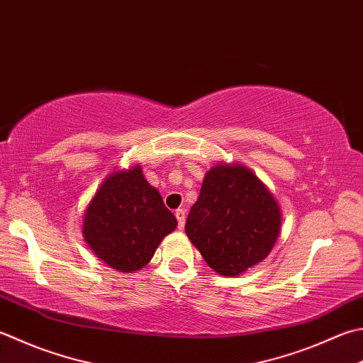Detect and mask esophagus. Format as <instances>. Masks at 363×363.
I'll return each mask as SVG.
<instances>
[{"label": "esophagus", "instance_id": "esophagus-1", "mask_svg": "<svg viewBox=\"0 0 363 363\" xmlns=\"http://www.w3.org/2000/svg\"><path fill=\"white\" fill-rule=\"evenodd\" d=\"M174 214H176V218H177V228L182 230L184 225H186V211L177 209Z\"/></svg>", "mask_w": 363, "mask_h": 363}]
</instances>
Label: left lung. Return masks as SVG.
I'll return each instance as SVG.
<instances>
[{"label": "left lung", "instance_id": "left-lung-1", "mask_svg": "<svg viewBox=\"0 0 363 363\" xmlns=\"http://www.w3.org/2000/svg\"><path fill=\"white\" fill-rule=\"evenodd\" d=\"M280 226L279 203L257 174L218 163L204 176L186 233L217 274L236 277L271 253Z\"/></svg>", "mask_w": 363, "mask_h": 363}]
</instances>
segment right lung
<instances>
[{
	"mask_svg": "<svg viewBox=\"0 0 363 363\" xmlns=\"http://www.w3.org/2000/svg\"><path fill=\"white\" fill-rule=\"evenodd\" d=\"M177 225L140 165L113 172L97 189L83 217V238L97 258L119 272H135L152 259Z\"/></svg>",
	"mask_w": 363,
	"mask_h": 363,
	"instance_id": "1",
	"label": "right lung"
}]
</instances>
